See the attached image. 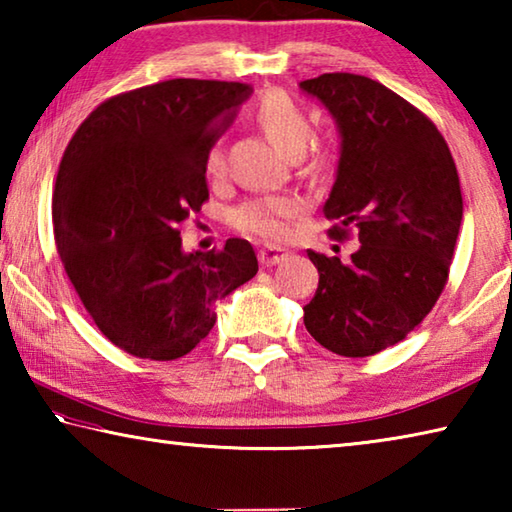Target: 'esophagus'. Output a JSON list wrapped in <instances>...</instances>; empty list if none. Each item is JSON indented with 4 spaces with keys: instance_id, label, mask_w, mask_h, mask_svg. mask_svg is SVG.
I'll use <instances>...</instances> for the list:
<instances>
[{
    "instance_id": "obj_1",
    "label": "esophagus",
    "mask_w": 512,
    "mask_h": 512,
    "mask_svg": "<svg viewBox=\"0 0 512 512\" xmlns=\"http://www.w3.org/2000/svg\"><path fill=\"white\" fill-rule=\"evenodd\" d=\"M257 257L262 266H275V264L284 262V259L289 257V253L284 248H277V246H262L257 250Z\"/></svg>"
}]
</instances>
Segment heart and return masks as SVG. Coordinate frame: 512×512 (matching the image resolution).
<instances>
[{
    "label": "heart",
    "instance_id": "obj_1",
    "mask_svg": "<svg viewBox=\"0 0 512 512\" xmlns=\"http://www.w3.org/2000/svg\"><path fill=\"white\" fill-rule=\"evenodd\" d=\"M255 121L264 135L289 158H298L311 140V119L296 101L282 92H271L257 103ZM207 178L221 180L225 176V151L221 142H212L205 151ZM302 210L298 196H262L253 198L235 212V225L250 237L284 239L289 235V221Z\"/></svg>",
    "mask_w": 512,
    "mask_h": 512
}]
</instances>
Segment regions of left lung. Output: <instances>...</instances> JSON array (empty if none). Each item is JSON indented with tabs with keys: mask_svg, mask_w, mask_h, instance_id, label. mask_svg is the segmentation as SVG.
I'll list each match as a JSON object with an SVG mask.
<instances>
[{
	"mask_svg": "<svg viewBox=\"0 0 512 512\" xmlns=\"http://www.w3.org/2000/svg\"><path fill=\"white\" fill-rule=\"evenodd\" d=\"M341 135L332 235L354 230L348 262L307 250L318 268L305 327L341 357H370L400 343L445 289L463 219L461 183L445 137L400 94L368 76L336 72L300 83Z\"/></svg>",
	"mask_w": 512,
	"mask_h": 512,
	"instance_id": "8db88e82",
	"label": "left lung"
}]
</instances>
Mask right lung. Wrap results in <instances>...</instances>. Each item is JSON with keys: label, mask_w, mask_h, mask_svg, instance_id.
Returning a JSON list of instances; mask_svg holds the SVG:
<instances>
[{"label": "right lung", "mask_w": 512, "mask_h": 512, "mask_svg": "<svg viewBox=\"0 0 512 512\" xmlns=\"http://www.w3.org/2000/svg\"><path fill=\"white\" fill-rule=\"evenodd\" d=\"M253 88L171 79L103 101L60 160L54 237L94 325L128 354L185 357L216 302L257 273L246 239L185 253L180 223L210 198L205 151Z\"/></svg>", "instance_id": "1"}]
</instances>
